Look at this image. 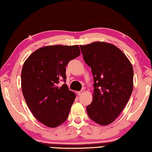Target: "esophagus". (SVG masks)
<instances>
[{"label":"esophagus","mask_w":152,"mask_h":152,"mask_svg":"<svg viewBox=\"0 0 152 152\" xmlns=\"http://www.w3.org/2000/svg\"><path fill=\"white\" fill-rule=\"evenodd\" d=\"M84 93H85V89H82L81 91H79L77 92V94L79 95H83Z\"/></svg>","instance_id":"34e87169"}]
</instances>
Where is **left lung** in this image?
<instances>
[{
  "mask_svg": "<svg viewBox=\"0 0 152 152\" xmlns=\"http://www.w3.org/2000/svg\"><path fill=\"white\" fill-rule=\"evenodd\" d=\"M83 60L91 69L94 94L87 107L89 118L107 126L126 107L134 88V69L121 50L112 44L94 42L80 45Z\"/></svg>",
  "mask_w": 152,
  "mask_h": 152,
  "instance_id": "8db88e82",
  "label": "left lung"
}]
</instances>
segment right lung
I'll list each match as a JSON object with an SVG mask.
<instances>
[{
  "label": "right lung",
  "instance_id": "obj_1",
  "mask_svg": "<svg viewBox=\"0 0 152 152\" xmlns=\"http://www.w3.org/2000/svg\"><path fill=\"white\" fill-rule=\"evenodd\" d=\"M81 55L78 45H50L36 50L27 58L21 72L24 98L37 120L49 127L67 119L76 95L65 83V66Z\"/></svg>",
  "mask_w": 152,
  "mask_h": 152
}]
</instances>
